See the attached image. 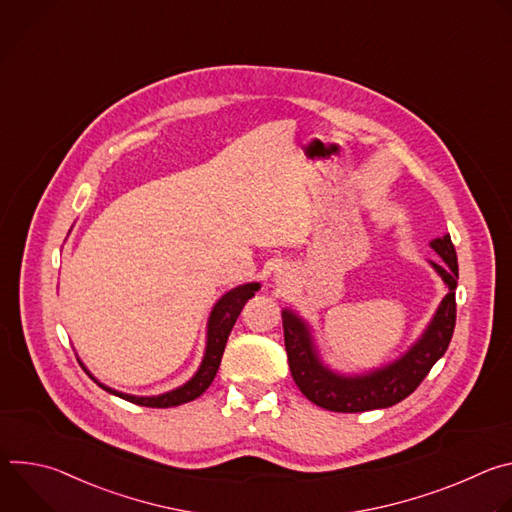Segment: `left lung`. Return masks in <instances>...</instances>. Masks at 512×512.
I'll list each match as a JSON object with an SVG mask.
<instances>
[{"instance_id": "left-lung-1", "label": "left lung", "mask_w": 512, "mask_h": 512, "mask_svg": "<svg viewBox=\"0 0 512 512\" xmlns=\"http://www.w3.org/2000/svg\"><path fill=\"white\" fill-rule=\"evenodd\" d=\"M429 247L442 257L440 263H427L440 275L448 294L421 336L383 367L364 373L334 371L324 362L308 320L291 308L281 310L289 371L312 403L338 413H360L397 405L419 387L433 364L444 356L456 326L458 257L448 233L429 241Z\"/></svg>"}]
</instances>
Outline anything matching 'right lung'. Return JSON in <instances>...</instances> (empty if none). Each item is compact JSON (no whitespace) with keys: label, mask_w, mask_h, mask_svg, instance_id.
Segmentation results:
<instances>
[{"label":"right lung","mask_w":512,"mask_h":512,"mask_svg":"<svg viewBox=\"0 0 512 512\" xmlns=\"http://www.w3.org/2000/svg\"><path fill=\"white\" fill-rule=\"evenodd\" d=\"M261 283L251 281V283H243L233 287L231 291H227L225 296H221L208 316L206 322V344H204V356L200 360V367L196 369V373L180 387L160 393V395H129V393H121L117 389H111L107 385H103L99 379H95L91 375V371L81 362V367L87 371V375L107 393L121 397L129 403L135 405H143V407H176L188 401H194L196 397H200L212 383V379L216 377L218 367H221V358L229 340V334L243 310V306L255 296V291H259Z\"/></svg>","instance_id":"obj_1"}]
</instances>
